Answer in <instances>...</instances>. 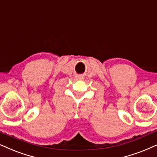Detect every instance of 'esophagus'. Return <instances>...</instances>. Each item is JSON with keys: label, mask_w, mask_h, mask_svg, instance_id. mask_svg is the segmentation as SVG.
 <instances>
[{"label": "esophagus", "mask_w": 157, "mask_h": 157, "mask_svg": "<svg viewBox=\"0 0 157 157\" xmlns=\"http://www.w3.org/2000/svg\"><path fill=\"white\" fill-rule=\"evenodd\" d=\"M82 78H83V76H77V79H82Z\"/></svg>", "instance_id": "esophagus-1"}]
</instances>
